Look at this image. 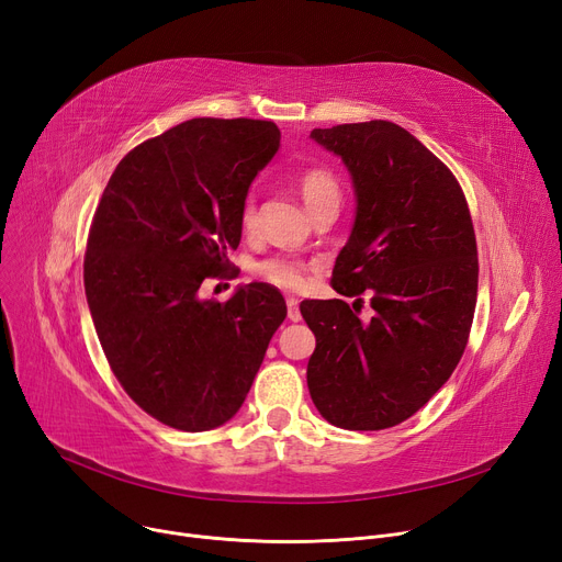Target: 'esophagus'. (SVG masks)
<instances>
[{
	"mask_svg": "<svg viewBox=\"0 0 562 562\" xmlns=\"http://www.w3.org/2000/svg\"><path fill=\"white\" fill-rule=\"evenodd\" d=\"M286 316L293 323L301 321V310H299V301L296 299H286Z\"/></svg>",
	"mask_w": 562,
	"mask_h": 562,
	"instance_id": "obj_1",
	"label": "esophagus"
}]
</instances>
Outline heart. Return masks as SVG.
<instances>
[{
  "label": "heart",
  "instance_id": "heart-1",
  "mask_svg": "<svg viewBox=\"0 0 562 562\" xmlns=\"http://www.w3.org/2000/svg\"><path fill=\"white\" fill-rule=\"evenodd\" d=\"M296 189L301 198L305 200L307 210L312 216L326 212V210H337L341 204V184L337 180V175L323 166H307L296 175ZM239 227L244 234H252L257 229V200L255 195H246L241 212H239ZM252 273L269 282L278 289L286 291H299L307 282V261L296 257V255H286L278 252L271 257H263L252 266Z\"/></svg>",
  "mask_w": 562,
  "mask_h": 562
}]
</instances>
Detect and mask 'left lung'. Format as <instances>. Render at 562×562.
I'll use <instances>...</instances> for the list:
<instances>
[{
  "label": "left lung",
  "instance_id": "1",
  "mask_svg": "<svg viewBox=\"0 0 562 562\" xmlns=\"http://www.w3.org/2000/svg\"><path fill=\"white\" fill-rule=\"evenodd\" d=\"M344 159L358 216L333 289L346 301H303L316 337L307 387L346 430L392 428L419 412L456 371L479 293L474 223L460 182L424 143L390 121L314 130ZM362 295L376 314L362 319Z\"/></svg>",
  "mask_w": 562,
  "mask_h": 562
}]
</instances>
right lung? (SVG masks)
<instances>
[{"label": "right lung", "instance_id": "obj_1", "mask_svg": "<svg viewBox=\"0 0 562 562\" xmlns=\"http://www.w3.org/2000/svg\"><path fill=\"white\" fill-rule=\"evenodd\" d=\"M278 145L271 121L193 117L130 150L93 214L83 286L95 333L127 396L170 428L232 419L286 316L263 282L198 299L204 280L236 278L241 204Z\"/></svg>", "mask_w": 562, "mask_h": 562}]
</instances>
